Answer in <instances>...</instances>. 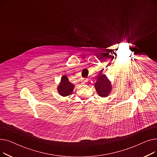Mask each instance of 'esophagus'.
<instances>
[{
  "label": "esophagus",
  "mask_w": 157,
  "mask_h": 157,
  "mask_svg": "<svg viewBox=\"0 0 157 157\" xmlns=\"http://www.w3.org/2000/svg\"><path fill=\"white\" fill-rule=\"evenodd\" d=\"M88 81V78H83L81 79V82H82V83H83V84L86 83Z\"/></svg>",
  "instance_id": "1"
}]
</instances>
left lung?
Wrapping results in <instances>:
<instances>
[{"label":"left lung","instance_id":"1","mask_svg":"<svg viewBox=\"0 0 157 157\" xmlns=\"http://www.w3.org/2000/svg\"><path fill=\"white\" fill-rule=\"evenodd\" d=\"M97 79L96 83L94 84L97 93L100 97H108L110 94L113 88L110 81L102 72L98 74Z\"/></svg>","mask_w":157,"mask_h":157}]
</instances>
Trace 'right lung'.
<instances>
[{
    "label": "right lung",
    "mask_w": 157,
    "mask_h": 157,
    "mask_svg": "<svg viewBox=\"0 0 157 157\" xmlns=\"http://www.w3.org/2000/svg\"><path fill=\"white\" fill-rule=\"evenodd\" d=\"M74 85L69 81L68 78L66 76H63L60 83L57 88L58 92L63 97L68 96L72 94L74 90Z\"/></svg>",
    "instance_id": "add662e5"
}]
</instances>
